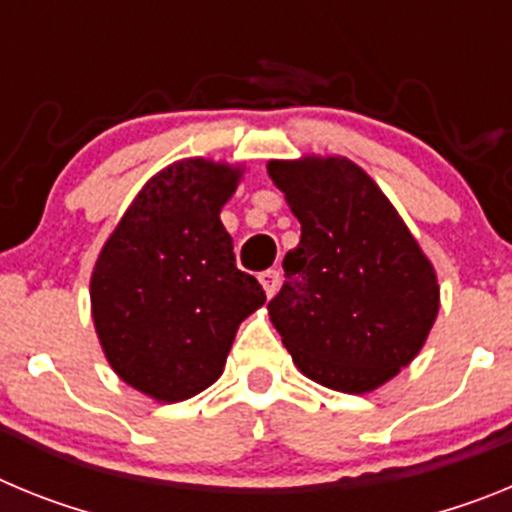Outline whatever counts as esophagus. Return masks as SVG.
I'll return each mask as SVG.
<instances>
[{
  "instance_id": "34e87169",
  "label": "esophagus",
  "mask_w": 512,
  "mask_h": 512,
  "mask_svg": "<svg viewBox=\"0 0 512 512\" xmlns=\"http://www.w3.org/2000/svg\"><path fill=\"white\" fill-rule=\"evenodd\" d=\"M259 282H261V287H264L266 297H274V295H277L282 277H279L277 269H266V271H261V274H259Z\"/></svg>"
}]
</instances>
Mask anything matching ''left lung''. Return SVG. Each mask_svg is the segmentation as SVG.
<instances>
[{
  "label": "left lung",
  "mask_w": 512,
  "mask_h": 512,
  "mask_svg": "<svg viewBox=\"0 0 512 512\" xmlns=\"http://www.w3.org/2000/svg\"><path fill=\"white\" fill-rule=\"evenodd\" d=\"M300 220L269 318L305 377L364 395L420 354L436 323V269L372 176L343 156L269 161Z\"/></svg>",
  "instance_id": "8db88e82"
}]
</instances>
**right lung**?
<instances>
[{"label": "right lung", "instance_id": "obj_1", "mask_svg": "<svg viewBox=\"0 0 512 512\" xmlns=\"http://www.w3.org/2000/svg\"><path fill=\"white\" fill-rule=\"evenodd\" d=\"M243 166L182 158L151 176L104 241L89 297L112 372L156 402H182L223 374L238 325L266 302L235 266L220 210Z\"/></svg>", "mask_w": 512, "mask_h": 512}]
</instances>
